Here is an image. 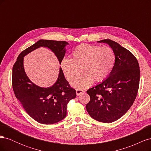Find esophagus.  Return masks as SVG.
I'll return each instance as SVG.
<instances>
[{"mask_svg": "<svg viewBox=\"0 0 151 151\" xmlns=\"http://www.w3.org/2000/svg\"><path fill=\"white\" fill-rule=\"evenodd\" d=\"M84 92V91L83 89H76V94H77V96H79L80 94H83Z\"/></svg>", "mask_w": 151, "mask_h": 151, "instance_id": "esophagus-1", "label": "esophagus"}]
</instances>
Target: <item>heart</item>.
Here are the masks:
<instances>
[{"instance_id":"1","label":"heart","mask_w":151,"mask_h":151,"mask_svg":"<svg viewBox=\"0 0 151 151\" xmlns=\"http://www.w3.org/2000/svg\"><path fill=\"white\" fill-rule=\"evenodd\" d=\"M72 58H64L61 67L68 81L74 79L72 86L83 89L92 84L93 81H102L110 74L115 62L113 50L108 47L83 44L72 52Z\"/></svg>"}]
</instances>
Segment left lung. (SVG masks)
<instances>
[{"mask_svg":"<svg viewBox=\"0 0 151 151\" xmlns=\"http://www.w3.org/2000/svg\"><path fill=\"white\" fill-rule=\"evenodd\" d=\"M98 42L111 48L115 62L106 79L87 91L91 99L86 109L93 119L111 123L121 118L133 104L139 89L140 68L134 55L116 42L106 39Z\"/></svg>","mask_w":151,"mask_h":151,"instance_id":"obj_1","label":"left lung"}]
</instances>
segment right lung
Wrapping results in <instances>:
<instances>
[{"label": "right lung", "mask_w": 151, "mask_h": 151, "mask_svg": "<svg viewBox=\"0 0 151 151\" xmlns=\"http://www.w3.org/2000/svg\"><path fill=\"white\" fill-rule=\"evenodd\" d=\"M67 45L63 41L40 40L19 54L12 68V88L16 98L26 112L42 124H53L65 118L67 104L76 97V92L68 84L61 67L52 86L42 88L35 84L26 74L24 57L36 49L45 47L51 50L61 64Z\"/></svg>", "instance_id": "right-lung-1"}]
</instances>
